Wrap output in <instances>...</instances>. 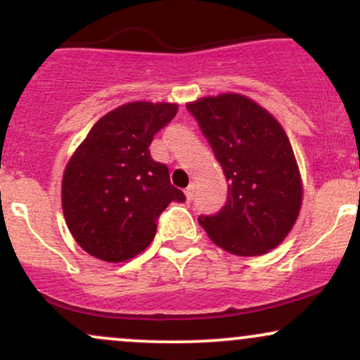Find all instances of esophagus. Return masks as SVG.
Segmentation results:
<instances>
[{"mask_svg": "<svg viewBox=\"0 0 360 360\" xmlns=\"http://www.w3.org/2000/svg\"><path fill=\"white\" fill-rule=\"evenodd\" d=\"M184 194H186V200L191 201L193 196H194V186H188V188H186Z\"/></svg>", "mask_w": 360, "mask_h": 360, "instance_id": "obj_1", "label": "esophagus"}]
</instances>
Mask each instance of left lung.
I'll return each mask as SVG.
<instances>
[{
  "label": "left lung",
  "instance_id": "left-lung-1",
  "mask_svg": "<svg viewBox=\"0 0 360 360\" xmlns=\"http://www.w3.org/2000/svg\"><path fill=\"white\" fill-rule=\"evenodd\" d=\"M229 181L217 214L200 217L213 243L240 257L276 249L295 226L303 183L286 131L266 108L237 93L188 103Z\"/></svg>",
  "mask_w": 360,
  "mask_h": 360
}]
</instances>
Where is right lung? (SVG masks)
<instances>
[{"label":"right lung","instance_id":"1","mask_svg":"<svg viewBox=\"0 0 360 360\" xmlns=\"http://www.w3.org/2000/svg\"><path fill=\"white\" fill-rule=\"evenodd\" d=\"M176 113V103H125L98 120L69 159L62 212L74 240L93 257H135L155 237L157 218L169 203L186 200L166 164L148 150Z\"/></svg>","mask_w":360,"mask_h":360}]
</instances>
